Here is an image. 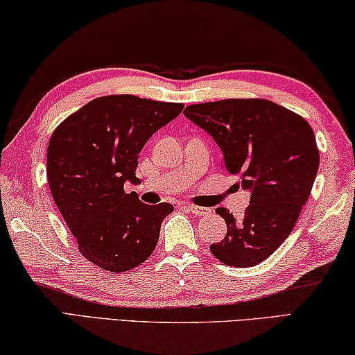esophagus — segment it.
I'll return each mask as SVG.
<instances>
[{
	"label": "esophagus",
	"instance_id": "1",
	"mask_svg": "<svg viewBox=\"0 0 355 355\" xmlns=\"http://www.w3.org/2000/svg\"><path fill=\"white\" fill-rule=\"evenodd\" d=\"M184 207L187 209L189 212H191L193 215H198V216H207V215H210V209H207V207L195 206V204H184Z\"/></svg>",
	"mask_w": 355,
	"mask_h": 355
}]
</instances>
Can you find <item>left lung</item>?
I'll return each instance as SVG.
<instances>
[{
    "label": "left lung",
    "mask_w": 355,
    "mask_h": 355,
    "mask_svg": "<svg viewBox=\"0 0 355 355\" xmlns=\"http://www.w3.org/2000/svg\"><path fill=\"white\" fill-rule=\"evenodd\" d=\"M184 114L212 135L223 166L251 191L241 220L216 209L227 232L210 252L227 266L259 265L288 237L312 191L320 166L313 129L301 115L259 98L191 104Z\"/></svg>",
    "instance_id": "obj_1"
}]
</instances>
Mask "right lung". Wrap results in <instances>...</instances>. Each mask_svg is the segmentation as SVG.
I'll return each instance as SVG.
<instances>
[{"label":"right lung","mask_w":355,"mask_h":355,"mask_svg":"<svg viewBox=\"0 0 355 355\" xmlns=\"http://www.w3.org/2000/svg\"><path fill=\"white\" fill-rule=\"evenodd\" d=\"M181 103L134 95L93 99L62 121L49 139L46 176L53 200L83 256L110 272L151 256L173 206L143 204L124 184H139V154L155 130L174 120Z\"/></svg>","instance_id":"right-lung-1"}]
</instances>
